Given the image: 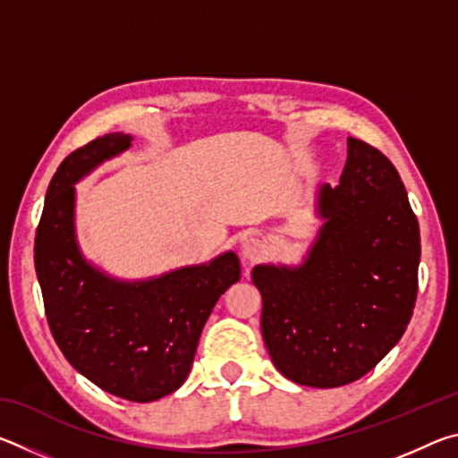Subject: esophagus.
<instances>
[{
	"mask_svg": "<svg viewBox=\"0 0 458 458\" xmlns=\"http://www.w3.org/2000/svg\"><path fill=\"white\" fill-rule=\"evenodd\" d=\"M262 254H265V244L260 242L259 238H248L242 244V257L246 262H254L259 260Z\"/></svg>",
	"mask_w": 458,
	"mask_h": 458,
	"instance_id": "esophagus-1",
	"label": "esophagus"
}]
</instances>
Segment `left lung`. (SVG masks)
<instances>
[{
	"instance_id": "8db88e82",
	"label": "left lung",
	"mask_w": 458,
	"mask_h": 458,
	"mask_svg": "<svg viewBox=\"0 0 458 458\" xmlns=\"http://www.w3.org/2000/svg\"><path fill=\"white\" fill-rule=\"evenodd\" d=\"M319 214L325 224L303 265L254 267L252 283L276 369L301 386L337 387L366 376L404 335L420 230L392 161L353 137L339 185L319 191Z\"/></svg>"
}]
</instances>
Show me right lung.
Wrapping results in <instances>:
<instances>
[{"mask_svg":"<svg viewBox=\"0 0 458 458\" xmlns=\"http://www.w3.org/2000/svg\"><path fill=\"white\" fill-rule=\"evenodd\" d=\"M111 133L74 149L46 191L34 265L50 331L71 366L113 396L153 402L190 374L214 305L240 278L234 252L145 283H119L87 265L74 238V183L125 151Z\"/></svg>","mask_w":458,"mask_h":458,"instance_id":"right-lung-1","label":"right lung"}]
</instances>
